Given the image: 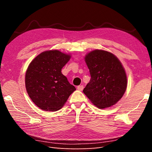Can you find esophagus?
Returning a JSON list of instances; mask_svg holds the SVG:
<instances>
[{"mask_svg":"<svg viewBox=\"0 0 152 152\" xmlns=\"http://www.w3.org/2000/svg\"><path fill=\"white\" fill-rule=\"evenodd\" d=\"M77 89H78V90H79V91H82V90L83 89V85L78 86V87H77Z\"/></svg>","mask_w":152,"mask_h":152,"instance_id":"1","label":"esophagus"}]
</instances>
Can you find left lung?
<instances>
[{"label": "left lung", "mask_w": 152, "mask_h": 152, "mask_svg": "<svg viewBox=\"0 0 152 152\" xmlns=\"http://www.w3.org/2000/svg\"><path fill=\"white\" fill-rule=\"evenodd\" d=\"M84 59L91 78L83 93L99 108L115 104L127 86V74L120 61L115 55L101 50L90 51Z\"/></svg>", "instance_id": "8db88e82"}]
</instances>
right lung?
I'll return each instance as SVG.
<instances>
[{"label": "right lung", "mask_w": 152, "mask_h": 152, "mask_svg": "<svg viewBox=\"0 0 152 152\" xmlns=\"http://www.w3.org/2000/svg\"><path fill=\"white\" fill-rule=\"evenodd\" d=\"M70 57V54L57 50H48L38 55L28 64L25 88L31 99L41 110H59L76 90L61 72Z\"/></svg>", "instance_id": "add662e5"}]
</instances>
